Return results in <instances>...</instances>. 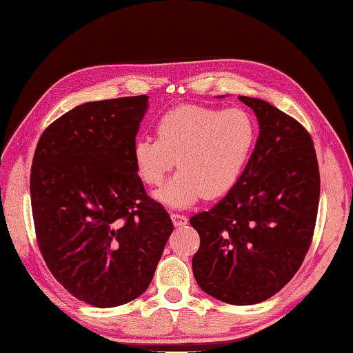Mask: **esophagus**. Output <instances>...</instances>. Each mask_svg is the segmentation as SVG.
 Here are the masks:
<instances>
[{
  "mask_svg": "<svg viewBox=\"0 0 353 353\" xmlns=\"http://www.w3.org/2000/svg\"><path fill=\"white\" fill-rule=\"evenodd\" d=\"M170 218H172V223H174L175 228H181V225H185L189 221L188 216L179 215V214H170Z\"/></svg>",
  "mask_w": 353,
  "mask_h": 353,
  "instance_id": "1",
  "label": "esophagus"
}]
</instances>
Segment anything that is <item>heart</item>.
<instances>
[{"label":"heart","mask_w":353,"mask_h":353,"mask_svg":"<svg viewBox=\"0 0 353 353\" xmlns=\"http://www.w3.org/2000/svg\"><path fill=\"white\" fill-rule=\"evenodd\" d=\"M155 138L135 141L137 174L145 185L157 188L176 164L179 170L155 196L172 208H188L235 188L254 152L256 129L241 109L185 104L158 119Z\"/></svg>","instance_id":"b5f03b06"}]
</instances>
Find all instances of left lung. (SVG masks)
<instances>
[{"mask_svg":"<svg viewBox=\"0 0 353 353\" xmlns=\"http://www.w3.org/2000/svg\"><path fill=\"white\" fill-rule=\"evenodd\" d=\"M259 137L238 184L209 212L190 218L199 235L192 270L219 301L269 300L301 268L314 236L320 169L314 141L295 118L258 98Z\"/></svg>","mask_w":353,"mask_h":353,"instance_id":"left-lung-1","label":"left lung"}]
</instances>
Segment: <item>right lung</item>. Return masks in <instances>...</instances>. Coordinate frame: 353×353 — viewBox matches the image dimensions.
<instances>
[{
  "label": "right lung",
  "instance_id": "add662e5",
  "mask_svg": "<svg viewBox=\"0 0 353 353\" xmlns=\"http://www.w3.org/2000/svg\"><path fill=\"white\" fill-rule=\"evenodd\" d=\"M148 95L77 105L37 144L30 170L38 248L79 301L115 307L148 290L174 230L134 163Z\"/></svg>",
  "mask_w": 353,
  "mask_h": 353
}]
</instances>
